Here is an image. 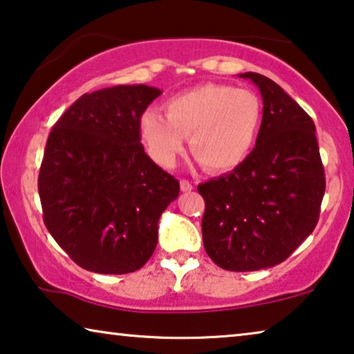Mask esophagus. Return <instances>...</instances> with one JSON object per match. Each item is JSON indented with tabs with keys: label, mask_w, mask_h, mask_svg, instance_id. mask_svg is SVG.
<instances>
[{
	"label": "esophagus",
	"mask_w": 354,
	"mask_h": 354,
	"mask_svg": "<svg viewBox=\"0 0 354 354\" xmlns=\"http://www.w3.org/2000/svg\"><path fill=\"white\" fill-rule=\"evenodd\" d=\"M179 187H181L183 192H191L194 189V186L187 181V179H181V183H179Z\"/></svg>",
	"instance_id": "1"
}]
</instances>
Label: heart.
I'll return each instance as SVG.
<instances>
[{"label": "heart", "mask_w": 354, "mask_h": 354, "mask_svg": "<svg viewBox=\"0 0 354 354\" xmlns=\"http://www.w3.org/2000/svg\"><path fill=\"white\" fill-rule=\"evenodd\" d=\"M165 115L145 111L140 131L151 156L165 167L175 165L189 136L192 154L211 171L241 165L259 138L262 104L248 88L202 84L163 103Z\"/></svg>", "instance_id": "obj_1"}]
</instances>
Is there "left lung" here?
<instances>
[{"label":"left lung","mask_w":354,"mask_h":354,"mask_svg":"<svg viewBox=\"0 0 354 354\" xmlns=\"http://www.w3.org/2000/svg\"><path fill=\"white\" fill-rule=\"evenodd\" d=\"M239 77L261 92L259 138L241 165L198 186L202 235L216 266L254 272L288 259L315 230L326 178L312 118L272 79Z\"/></svg>","instance_id":"obj_1"}]
</instances>
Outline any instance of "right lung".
Listing matches in <instances>:
<instances>
[{
	"instance_id": "1",
	"label": "right lung",
	"mask_w": 354,
	"mask_h": 354,
	"mask_svg": "<svg viewBox=\"0 0 354 354\" xmlns=\"http://www.w3.org/2000/svg\"><path fill=\"white\" fill-rule=\"evenodd\" d=\"M160 88L136 84L84 93L47 138L38 191L44 224L79 267L138 270L159 239L179 181L145 152L140 118Z\"/></svg>"
}]
</instances>
